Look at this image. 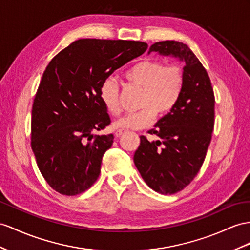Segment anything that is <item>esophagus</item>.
I'll return each instance as SVG.
<instances>
[{
  "label": "esophagus",
  "instance_id": "esophagus-1",
  "mask_svg": "<svg viewBox=\"0 0 250 250\" xmlns=\"http://www.w3.org/2000/svg\"><path fill=\"white\" fill-rule=\"evenodd\" d=\"M125 133V130H117L116 132H115V136H116V137H120L121 135H124Z\"/></svg>",
  "mask_w": 250,
  "mask_h": 250
}]
</instances>
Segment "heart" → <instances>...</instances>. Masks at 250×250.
<instances>
[{"label": "heart", "instance_id": "1", "mask_svg": "<svg viewBox=\"0 0 250 250\" xmlns=\"http://www.w3.org/2000/svg\"><path fill=\"white\" fill-rule=\"evenodd\" d=\"M130 84L142 89L139 107L134 114L115 121V129L140 130L152 125L158 116L169 114L180 98L184 85V70L178 64L165 65L162 60L146 59L134 64L124 74ZM99 97L105 110L112 115L120 113L119 87L107 78L101 83Z\"/></svg>", "mask_w": 250, "mask_h": 250}]
</instances>
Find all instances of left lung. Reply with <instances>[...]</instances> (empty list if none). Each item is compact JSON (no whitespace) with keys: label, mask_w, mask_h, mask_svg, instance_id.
I'll return each instance as SVG.
<instances>
[{"label":"left lung","mask_w":250,"mask_h":250,"mask_svg":"<svg viewBox=\"0 0 250 250\" xmlns=\"http://www.w3.org/2000/svg\"><path fill=\"white\" fill-rule=\"evenodd\" d=\"M151 52L184 63V85L173 110L149 131L158 139L140 136L134 164L151 189L174 194L193 181L204 163L214 125V94L206 69L186 44L156 42Z\"/></svg>","instance_id":"left-lung-1"}]
</instances>
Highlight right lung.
<instances>
[{"label": "right lung", "mask_w": 250, "mask_h": 250, "mask_svg": "<svg viewBox=\"0 0 250 250\" xmlns=\"http://www.w3.org/2000/svg\"><path fill=\"white\" fill-rule=\"evenodd\" d=\"M146 48L139 41L80 39L44 70L31 110V149L57 192L77 195L97 181L102 156L114 140L113 134H93L111 123L100 85Z\"/></svg>", "instance_id": "1"}]
</instances>
